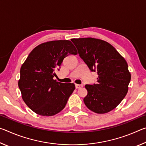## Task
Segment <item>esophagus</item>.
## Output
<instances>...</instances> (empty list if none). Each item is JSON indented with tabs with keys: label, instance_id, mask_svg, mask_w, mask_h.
I'll return each mask as SVG.
<instances>
[{
	"label": "esophagus",
	"instance_id": "esophagus-1",
	"mask_svg": "<svg viewBox=\"0 0 146 146\" xmlns=\"http://www.w3.org/2000/svg\"><path fill=\"white\" fill-rule=\"evenodd\" d=\"M83 87L82 85H80V84H75V88L76 89H79V88H82Z\"/></svg>",
	"mask_w": 146,
	"mask_h": 146
}]
</instances>
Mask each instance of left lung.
<instances>
[{
  "label": "left lung",
  "mask_w": 146,
  "mask_h": 146,
  "mask_svg": "<svg viewBox=\"0 0 146 146\" xmlns=\"http://www.w3.org/2000/svg\"><path fill=\"white\" fill-rule=\"evenodd\" d=\"M80 57L91 71H97V84H86L84 98L87 108L103 114L114 110L128 91L131 74L127 62L107 42L94 38H73Z\"/></svg>",
  "instance_id": "1"
}]
</instances>
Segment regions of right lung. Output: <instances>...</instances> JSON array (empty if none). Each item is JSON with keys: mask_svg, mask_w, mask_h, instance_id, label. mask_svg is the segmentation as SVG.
Here are the masks:
<instances>
[{"mask_svg": "<svg viewBox=\"0 0 146 146\" xmlns=\"http://www.w3.org/2000/svg\"><path fill=\"white\" fill-rule=\"evenodd\" d=\"M70 54H77L70 40L49 41L35 47L22 65L19 88L24 102L36 114L53 116L65 108L75 84L58 82L53 77Z\"/></svg>", "mask_w": 146, "mask_h": 146, "instance_id": "right-lung-1", "label": "right lung"}]
</instances>
